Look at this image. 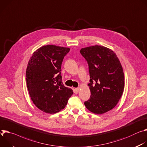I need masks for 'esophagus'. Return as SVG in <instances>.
Wrapping results in <instances>:
<instances>
[{"label": "esophagus", "instance_id": "1", "mask_svg": "<svg viewBox=\"0 0 147 147\" xmlns=\"http://www.w3.org/2000/svg\"><path fill=\"white\" fill-rule=\"evenodd\" d=\"M79 88H75V89H74V92H75V93L76 94H77V93H78V92H79Z\"/></svg>", "mask_w": 147, "mask_h": 147}]
</instances>
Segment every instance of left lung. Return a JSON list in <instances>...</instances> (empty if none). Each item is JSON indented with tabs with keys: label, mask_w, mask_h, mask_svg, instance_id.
<instances>
[{
	"label": "left lung",
	"mask_w": 147,
	"mask_h": 147,
	"mask_svg": "<svg viewBox=\"0 0 147 147\" xmlns=\"http://www.w3.org/2000/svg\"><path fill=\"white\" fill-rule=\"evenodd\" d=\"M80 53L89 66L90 97L84 104L95 114H103L115 107L122 96L124 76L119 59L112 50L103 46L82 48Z\"/></svg>",
	"instance_id": "left-lung-1"
}]
</instances>
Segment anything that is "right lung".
Listing matches in <instances>:
<instances>
[{"label": "right lung", "instance_id": "right-lung-1", "mask_svg": "<svg viewBox=\"0 0 147 147\" xmlns=\"http://www.w3.org/2000/svg\"><path fill=\"white\" fill-rule=\"evenodd\" d=\"M69 48L42 46L30 58L26 69V82L33 103L47 113L65 108L73 90L65 87L61 75V65Z\"/></svg>", "mask_w": 147, "mask_h": 147}]
</instances>
